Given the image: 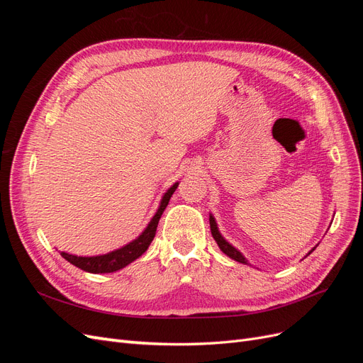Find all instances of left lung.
Returning <instances> with one entry per match:
<instances>
[{"label":"left lung","instance_id":"obj_1","mask_svg":"<svg viewBox=\"0 0 363 363\" xmlns=\"http://www.w3.org/2000/svg\"><path fill=\"white\" fill-rule=\"evenodd\" d=\"M208 221H211V232H212V236H213V239L216 240L218 247L221 248V251L224 252V255H227L230 259H233V260H236V262H239V263H245V265H248V260L242 256V252H240L239 250H236L232 244H228L227 240L223 238V235L219 233L216 221H215V218H213L212 215H211V218H208Z\"/></svg>","mask_w":363,"mask_h":363}]
</instances>
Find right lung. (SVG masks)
Masks as SVG:
<instances>
[{"label": "right lung", "mask_w": 363, "mask_h": 363, "mask_svg": "<svg viewBox=\"0 0 363 363\" xmlns=\"http://www.w3.org/2000/svg\"><path fill=\"white\" fill-rule=\"evenodd\" d=\"M177 186H179V183H174L171 188L164 192L157 212L148 223L147 228L135 240H131V242H128L127 245L121 247L118 250H113L111 252H106V255H100V256H75V255H69V252H65V251H60V256L63 259H67L69 263H72L74 267L80 268L83 271H87V272H92V274L115 272L118 269H123L124 267L128 265V263L140 257L148 250L150 244L152 242V239H155V236H156L159 219H160L164 208H167L172 194L175 192V189H177Z\"/></svg>", "instance_id": "obj_1"}]
</instances>
